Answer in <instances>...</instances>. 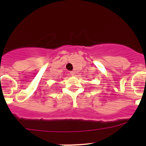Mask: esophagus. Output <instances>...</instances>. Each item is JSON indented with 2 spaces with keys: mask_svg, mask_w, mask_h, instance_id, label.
Listing matches in <instances>:
<instances>
[{
  "mask_svg": "<svg viewBox=\"0 0 146 146\" xmlns=\"http://www.w3.org/2000/svg\"><path fill=\"white\" fill-rule=\"evenodd\" d=\"M70 75H71V76H75V74H76V72H75V71H70Z\"/></svg>",
  "mask_w": 146,
  "mask_h": 146,
  "instance_id": "esophagus-1",
  "label": "esophagus"
}]
</instances>
